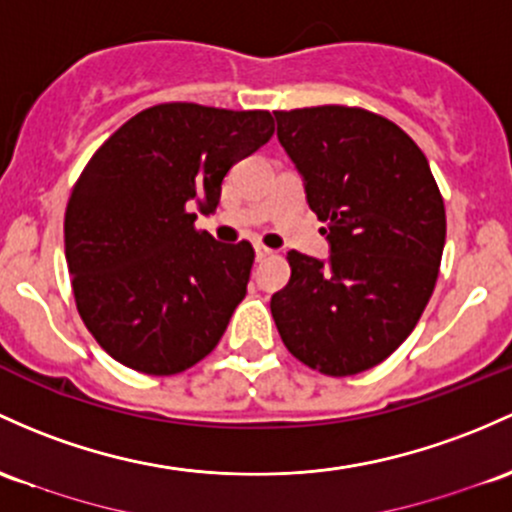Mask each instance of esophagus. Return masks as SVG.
Listing matches in <instances>:
<instances>
[{"label":"esophagus","mask_w":512,"mask_h":512,"mask_svg":"<svg viewBox=\"0 0 512 512\" xmlns=\"http://www.w3.org/2000/svg\"><path fill=\"white\" fill-rule=\"evenodd\" d=\"M255 257H257V262L269 260V257H274V250H269L267 245H260V243H257V245H255Z\"/></svg>","instance_id":"esophagus-1"}]
</instances>
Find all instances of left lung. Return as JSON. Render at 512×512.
I'll list each match as a JSON object with an SVG mask.
<instances>
[{
    "label": "left lung",
    "mask_w": 512,
    "mask_h": 512,
    "mask_svg": "<svg viewBox=\"0 0 512 512\" xmlns=\"http://www.w3.org/2000/svg\"><path fill=\"white\" fill-rule=\"evenodd\" d=\"M274 119L330 255L291 250V279L269 308L296 359L328 376L359 374L384 362L428 306L445 201L423 150L384 116L311 106Z\"/></svg>",
    "instance_id": "1"
}]
</instances>
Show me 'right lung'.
Returning <instances> with one entry per match:
<instances>
[{
    "mask_svg": "<svg viewBox=\"0 0 512 512\" xmlns=\"http://www.w3.org/2000/svg\"><path fill=\"white\" fill-rule=\"evenodd\" d=\"M274 133L269 111L150 106L92 155L65 211L77 311L116 362L170 376L204 359L245 299L252 245L196 230L230 167Z\"/></svg>",
    "mask_w": 512,
    "mask_h": 512,
    "instance_id": "right-lung-1",
    "label": "right lung"
}]
</instances>
